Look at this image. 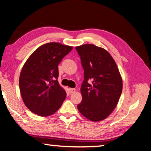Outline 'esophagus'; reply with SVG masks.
I'll return each instance as SVG.
<instances>
[{
    "label": "esophagus",
    "instance_id": "esophagus-1",
    "mask_svg": "<svg viewBox=\"0 0 151 151\" xmlns=\"http://www.w3.org/2000/svg\"><path fill=\"white\" fill-rule=\"evenodd\" d=\"M69 91L70 93H74L76 92V89L75 88H69Z\"/></svg>",
    "mask_w": 151,
    "mask_h": 151
}]
</instances>
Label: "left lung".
Here are the masks:
<instances>
[{"mask_svg":"<svg viewBox=\"0 0 151 151\" xmlns=\"http://www.w3.org/2000/svg\"><path fill=\"white\" fill-rule=\"evenodd\" d=\"M76 50L84 70L78 111L93 122L105 120L117 106L122 94V79L117 65L107 50L94 44L76 46Z\"/></svg>","mask_w":151,"mask_h":151,"instance_id":"obj_1","label":"left lung"}]
</instances>
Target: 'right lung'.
Wrapping results in <instances>:
<instances>
[{"label": "right lung", "instance_id": "add662e5", "mask_svg": "<svg viewBox=\"0 0 151 151\" xmlns=\"http://www.w3.org/2000/svg\"><path fill=\"white\" fill-rule=\"evenodd\" d=\"M73 46L50 42L37 48L23 65L19 86L27 107L40 116H48L61 107L66 92L59 84L58 65Z\"/></svg>", "mask_w": 151, "mask_h": 151}]
</instances>
